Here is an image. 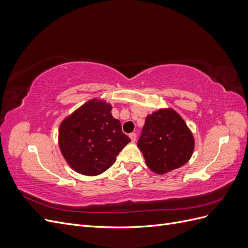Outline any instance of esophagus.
Returning <instances> with one entry per match:
<instances>
[{"label":"esophagus","instance_id":"obj_1","mask_svg":"<svg viewBox=\"0 0 248 248\" xmlns=\"http://www.w3.org/2000/svg\"><path fill=\"white\" fill-rule=\"evenodd\" d=\"M129 138H130V140H131L132 141H136V140H137V133H134V132L130 133V134H129Z\"/></svg>","mask_w":248,"mask_h":248}]
</instances>
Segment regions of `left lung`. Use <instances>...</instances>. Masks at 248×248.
I'll return each instance as SVG.
<instances>
[{"mask_svg":"<svg viewBox=\"0 0 248 248\" xmlns=\"http://www.w3.org/2000/svg\"><path fill=\"white\" fill-rule=\"evenodd\" d=\"M138 147L149 169L163 175L190 159L194 139L176 110L160 108L147 116Z\"/></svg>","mask_w":248,"mask_h":248,"instance_id":"1","label":"left lung"}]
</instances>
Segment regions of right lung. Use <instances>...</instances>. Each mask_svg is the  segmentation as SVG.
I'll return each instance as SVG.
<instances>
[{
  "label": "right lung",
  "instance_id": "right-lung-1",
  "mask_svg": "<svg viewBox=\"0 0 248 248\" xmlns=\"http://www.w3.org/2000/svg\"><path fill=\"white\" fill-rule=\"evenodd\" d=\"M111 106L91 99L64 119L59 128V146L72 170L97 176L116 162L119 152L130 139L121 122L111 116Z\"/></svg>",
  "mask_w": 248,
  "mask_h": 248
}]
</instances>
